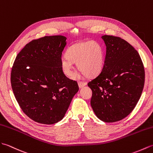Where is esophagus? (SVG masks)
<instances>
[{"instance_id":"esophagus-1","label":"esophagus","mask_w":153,"mask_h":153,"mask_svg":"<svg viewBox=\"0 0 153 153\" xmlns=\"http://www.w3.org/2000/svg\"><path fill=\"white\" fill-rule=\"evenodd\" d=\"M78 84H79V86L80 88L84 87V86L86 85V82H82V81H79V82H78Z\"/></svg>"}]
</instances>
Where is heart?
Listing matches in <instances>:
<instances>
[{"mask_svg": "<svg viewBox=\"0 0 153 153\" xmlns=\"http://www.w3.org/2000/svg\"><path fill=\"white\" fill-rule=\"evenodd\" d=\"M105 62V52L103 46L96 41L78 42L67 49L66 56L61 59V66L63 73L68 77L74 74L73 63L82 73L88 77H93L102 70Z\"/></svg>", "mask_w": 153, "mask_h": 153, "instance_id": "1", "label": "heart"}]
</instances>
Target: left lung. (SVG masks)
Masks as SVG:
<instances>
[{
    "label": "left lung",
    "instance_id": "left-lung-1",
    "mask_svg": "<svg viewBox=\"0 0 153 153\" xmlns=\"http://www.w3.org/2000/svg\"><path fill=\"white\" fill-rule=\"evenodd\" d=\"M106 45L103 69L88 83L91 91V106L97 118L114 123L126 117L141 97L145 69L140 54L119 36L104 35Z\"/></svg>",
    "mask_w": 153,
    "mask_h": 153
}]
</instances>
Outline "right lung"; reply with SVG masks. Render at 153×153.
<instances>
[{"label":"right lung","mask_w":153,"mask_h":153,"mask_svg":"<svg viewBox=\"0 0 153 153\" xmlns=\"http://www.w3.org/2000/svg\"><path fill=\"white\" fill-rule=\"evenodd\" d=\"M66 37L34 39L17 55L11 71L13 94L23 113L38 123L53 124L64 117L79 91L63 73L61 59Z\"/></svg>","instance_id":"obj_1"}]
</instances>
